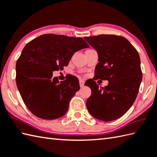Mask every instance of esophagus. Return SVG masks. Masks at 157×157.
Returning a JSON list of instances; mask_svg holds the SVG:
<instances>
[{"label": "esophagus", "mask_w": 157, "mask_h": 157, "mask_svg": "<svg viewBox=\"0 0 157 157\" xmlns=\"http://www.w3.org/2000/svg\"><path fill=\"white\" fill-rule=\"evenodd\" d=\"M84 85V81L82 80V79H79V86H80V87H83Z\"/></svg>", "instance_id": "esophagus-1"}]
</instances>
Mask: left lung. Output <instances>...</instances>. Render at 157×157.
<instances>
[{
    "label": "left lung",
    "instance_id": "1",
    "mask_svg": "<svg viewBox=\"0 0 157 157\" xmlns=\"http://www.w3.org/2000/svg\"><path fill=\"white\" fill-rule=\"evenodd\" d=\"M84 38L98 55L94 79L109 81L108 85L101 89L93 79L86 84L92 90L86 106L92 116L101 121L117 119L137 97L142 79L138 52L120 36L102 34Z\"/></svg>",
    "mask_w": 157,
    "mask_h": 157
}]
</instances>
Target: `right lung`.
I'll return each instance as SVG.
<instances>
[{"instance_id": "obj_1", "label": "right lung", "mask_w": 157, "mask_h": 157, "mask_svg": "<svg viewBox=\"0 0 157 157\" xmlns=\"http://www.w3.org/2000/svg\"><path fill=\"white\" fill-rule=\"evenodd\" d=\"M89 45L82 38L47 34L28 42L16 63V84L32 114L52 120L64 115L79 90L78 79L71 75L59 82L52 71L67 66L73 54Z\"/></svg>"}]
</instances>
